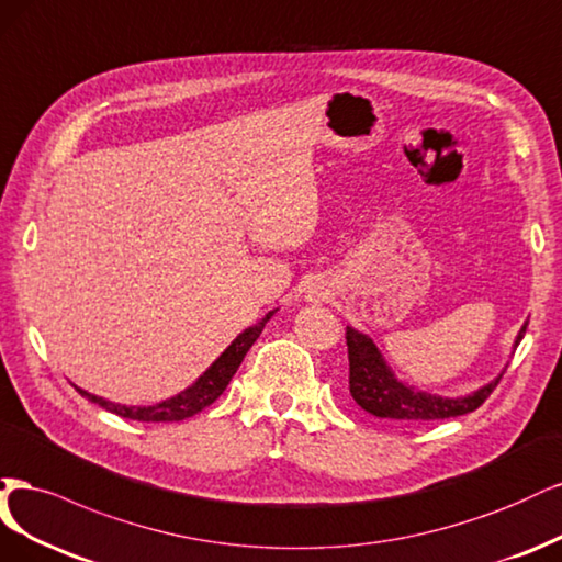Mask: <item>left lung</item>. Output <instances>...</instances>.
I'll return each instance as SVG.
<instances>
[{
    "label": "left lung",
    "instance_id": "left-lung-1",
    "mask_svg": "<svg viewBox=\"0 0 562 562\" xmlns=\"http://www.w3.org/2000/svg\"><path fill=\"white\" fill-rule=\"evenodd\" d=\"M525 329H528V322H525L522 329L518 331L516 346L522 340ZM346 340L350 359L352 400L367 413L375 415V418H387L394 423H429L472 413L493 394V390L504 375L502 371L495 380H491V383L483 385L474 394L458 396V400H446V396L418 392L400 383L367 334H359L352 327H348Z\"/></svg>",
    "mask_w": 562,
    "mask_h": 562
}]
</instances>
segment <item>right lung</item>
<instances>
[{
  "label": "right lung",
  "mask_w": 562,
  "mask_h": 562,
  "mask_svg": "<svg viewBox=\"0 0 562 562\" xmlns=\"http://www.w3.org/2000/svg\"><path fill=\"white\" fill-rule=\"evenodd\" d=\"M273 313L276 311H270L259 324H255V327L245 329L222 352V357L216 359L214 364L201 378L195 380L191 387H187L184 392H179L177 396H172V400H166V402L154 404V406H121V404L102 400V396L90 394L86 390H79V387L77 390H79L81 396H86L88 402H93V404L121 415V418H128V420H137V423H179V420H187V418H191V415L201 413L205 406H210V404L220 400L222 392L231 383V378L243 364L247 350L255 346V340L263 331L266 322L273 317Z\"/></svg>",
  "instance_id": "1"
}]
</instances>
